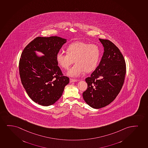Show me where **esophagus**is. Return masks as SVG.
Segmentation results:
<instances>
[{"label":"esophagus","mask_w":148,"mask_h":148,"mask_svg":"<svg viewBox=\"0 0 148 148\" xmlns=\"http://www.w3.org/2000/svg\"><path fill=\"white\" fill-rule=\"evenodd\" d=\"M78 80H76V79H72V78H70V82L72 83V82H77Z\"/></svg>","instance_id":"obj_1"}]
</instances>
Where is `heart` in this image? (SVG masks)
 Masks as SVG:
<instances>
[{
    "instance_id": "b5f03b06",
    "label": "heart",
    "mask_w": 148,
    "mask_h": 148,
    "mask_svg": "<svg viewBox=\"0 0 148 148\" xmlns=\"http://www.w3.org/2000/svg\"><path fill=\"white\" fill-rule=\"evenodd\" d=\"M67 54L58 52L56 60L59 65L64 69H68L73 66L67 72L69 76L77 77L84 73L90 72L96 69L99 61L101 51L95 44L77 42L69 45L66 49Z\"/></svg>"
}]
</instances>
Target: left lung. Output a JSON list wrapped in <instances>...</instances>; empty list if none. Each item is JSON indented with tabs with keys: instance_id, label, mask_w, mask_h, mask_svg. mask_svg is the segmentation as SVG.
<instances>
[{
	"instance_id": "1",
	"label": "left lung",
	"mask_w": 148,
	"mask_h": 148,
	"mask_svg": "<svg viewBox=\"0 0 148 148\" xmlns=\"http://www.w3.org/2000/svg\"><path fill=\"white\" fill-rule=\"evenodd\" d=\"M104 53L99 65L85 79L88 87L83 97L91 108L99 109L115 99L123 87L126 65L119 49L108 40L99 38Z\"/></svg>"
}]
</instances>
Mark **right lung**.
I'll list each match as a JSON object with an SVG mask.
<instances>
[{
	"mask_svg": "<svg viewBox=\"0 0 148 148\" xmlns=\"http://www.w3.org/2000/svg\"><path fill=\"white\" fill-rule=\"evenodd\" d=\"M67 40L57 36L37 37L25 47L19 60V75L29 97L41 106H51L61 97L69 78L58 66L56 55ZM40 51L44 56H38Z\"/></svg>",
	"mask_w": 148,
	"mask_h": 148,
	"instance_id": "add662e5",
	"label": "right lung"
}]
</instances>
